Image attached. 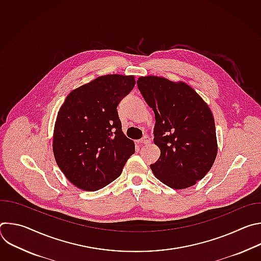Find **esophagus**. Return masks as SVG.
I'll return each instance as SVG.
<instances>
[{"label":"esophagus","mask_w":261,"mask_h":261,"mask_svg":"<svg viewBox=\"0 0 261 261\" xmlns=\"http://www.w3.org/2000/svg\"><path fill=\"white\" fill-rule=\"evenodd\" d=\"M138 142L142 143V144H147V143L151 142V139H150V137H148V136H143L140 140H138Z\"/></svg>","instance_id":"34e87169"}]
</instances>
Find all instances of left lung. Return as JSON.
<instances>
[{
	"label": "left lung",
	"mask_w": 261,
	"mask_h": 261,
	"mask_svg": "<svg viewBox=\"0 0 261 261\" xmlns=\"http://www.w3.org/2000/svg\"><path fill=\"white\" fill-rule=\"evenodd\" d=\"M137 87L155 114L154 142L161 154L151 164L154 175L175 190L191 187L208 172L218 152L211 109L184 83L145 76Z\"/></svg>",
	"instance_id": "1"
}]
</instances>
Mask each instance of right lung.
<instances>
[{
  "label": "right lung",
  "mask_w": 261,
  "mask_h": 261,
  "mask_svg": "<svg viewBox=\"0 0 261 261\" xmlns=\"http://www.w3.org/2000/svg\"><path fill=\"white\" fill-rule=\"evenodd\" d=\"M134 76L111 74L72 91L59 110L54 154L77 188L97 191L122 173L135 152L122 131L118 105L134 88Z\"/></svg>",
  "instance_id": "right-lung-1"
}]
</instances>
